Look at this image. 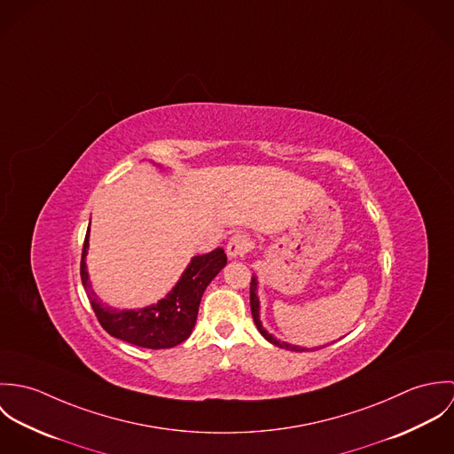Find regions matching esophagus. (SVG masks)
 I'll use <instances>...</instances> for the list:
<instances>
[{
    "label": "esophagus",
    "instance_id": "1",
    "mask_svg": "<svg viewBox=\"0 0 454 454\" xmlns=\"http://www.w3.org/2000/svg\"><path fill=\"white\" fill-rule=\"evenodd\" d=\"M248 250H250V241H248V238H247V236H241V234L232 236V238H231V241L227 243V248H225V252H227V257H229V259L243 257V255H247V254H248Z\"/></svg>",
    "mask_w": 454,
    "mask_h": 454
}]
</instances>
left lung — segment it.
<instances>
[{
  "mask_svg": "<svg viewBox=\"0 0 454 454\" xmlns=\"http://www.w3.org/2000/svg\"><path fill=\"white\" fill-rule=\"evenodd\" d=\"M257 290H259V278L254 274L252 278V283H250V306H252V317H254V322L257 325L260 333L263 335L265 340H269L270 344L278 346V348H283V349H288V351H313V349H318V348H302V346H295V344H290V342H285V340H279L276 339L272 333H269L263 325L260 322V301L259 295H257Z\"/></svg>",
  "mask_w": 454,
  "mask_h": 454,
  "instance_id": "obj_1",
  "label": "left lung"
}]
</instances>
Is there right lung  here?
<instances>
[{"label": "right lung", "mask_w": 454, "mask_h": 454, "mask_svg": "<svg viewBox=\"0 0 454 454\" xmlns=\"http://www.w3.org/2000/svg\"><path fill=\"white\" fill-rule=\"evenodd\" d=\"M89 231L90 229H87L82 250L80 276L101 326L121 340L148 349H166L187 340L194 330L199 304L206 286L227 263L223 250L216 248L206 255L192 257L173 290L157 304L139 309H117L103 304L90 286L85 262Z\"/></svg>", "instance_id": "1"}]
</instances>
